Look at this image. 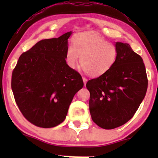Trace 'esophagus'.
I'll return each instance as SVG.
<instances>
[{
	"label": "esophagus",
	"instance_id": "esophagus-1",
	"mask_svg": "<svg viewBox=\"0 0 158 158\" xmlns=\"http://www.w3.org/2000/svg\"><path fill=\"white\" fill-rule=\"evenodd\" d=\"M82 80H83V82H84V85H86V82H87V79L85 77H82Z\"/></svg>",
	"mask_w": 158,
	"mask_h": 158
}]
</instances>
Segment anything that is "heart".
Instances as JSON below:
<instances>
[{
    "label": "heart",
    "mask_w": 158,
    "mask_h": 158,
    "mask_svg": "<svg viewBox=\"0 0 158 158\" xmlns=\"http://www.w3.org/2000/svg\"><path fill=\"white\" fill-rule=\"evenodd\" d=\"M73 47L66 49V62L70 69L80 64L91 76H99L111 69L118 57L117 47L94 33H82L76 36Z\"/></svg>",
    "instance_id": "obj_1"
}]
</instances>
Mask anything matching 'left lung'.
Wrapping results in <instances>:
<instances>
[{
	"instance_id": "obj_1",
	"label": "left lung",
	"mask_w": 158,
	"mask_h": 158,
	"mask_svg": "<svg viewBox=\"0 0 158 158\" xmlns=\"http://www.w3.org/2000/svg\"><path fill=\"white\" fill-rule=\"evenodd\" d=\"M118 57L109 71L89 80V111L100 128L122 126L134 116L144 98L148 78L143 60L128 44L116 42Z\"/></svg>"
}]
</instances>
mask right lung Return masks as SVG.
<instances>
[{"label": "right lung", "mask_w": 158, "mask_h": 158, "mask_svg": "<svg viewBox=\"0 0 158 158\" xmlns=\"http://www.w3.org/2000/svg\"><path fill=\"white\" fill-rule=\"evenodd\" d=\"M72 31L42 40L19 58L11 88L23 115L40 128L57 126L65 120L75 94L83 87L82 76L66 62Z\"/></svg>", "instance_id": "1"}]
</instances>
